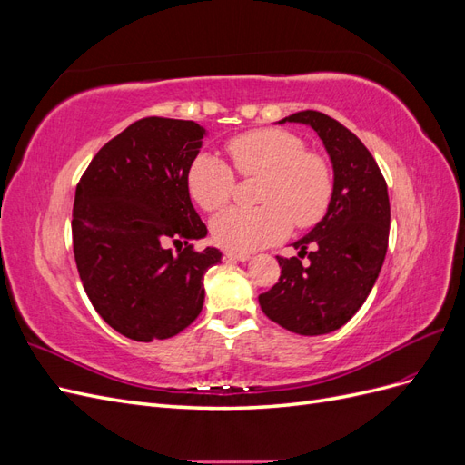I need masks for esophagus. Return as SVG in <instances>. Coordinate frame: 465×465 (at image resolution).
Listing matches in <instances>:
<instances>
[{"mask_svg": "<svg viewBox=\"0 0 465 465\" xmlns=\"http://www.w3.org/2000/svg\"><path fill=\"white\" fill-rule=\"evenodd\" d=\"M224 256L232 262H248L250 260V254H244V252H227Z\"/></svg>", "mask_w": 465, "mask_h": 465, "instance_id": "1", "label": "esophagus"}]
</instances>
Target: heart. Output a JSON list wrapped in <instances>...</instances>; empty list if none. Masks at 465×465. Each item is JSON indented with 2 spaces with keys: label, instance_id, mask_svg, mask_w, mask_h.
I'll use <instances>...</instances> for the list:
<instances>
[{
  "label": "heart",
  "instance_id": "1",
  "mask_svg": "<svg viewBox=\"0 0 465 465\" xmlns=\"http://www.w3.org/2000/svg\"><path fill=\"white\" fill-rule=\"evenodd\" d=\"M242 176H263L260 207H229L211 223L213 241L229 252H254L314 224L331 200V174L320 154L308 153L302 139L279 128L252 130L227 143ZM232 168L211 153H200L188 173L193 202L207 211L227 205L234 192Z\"/></svg>",
  "mask_w": 465,
  "mask_h": 465
}]
</instances>
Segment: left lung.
Segmentation results:
<instances>
[{
  "mask_svg": "<svg viewBox=\"0 0 465 465\" xmlns=\"http://www.w3.org/2000/svg\"><path fill=\"white\" fill-rule=\"evenodd\" d=\"M304 124L318 134L333 168L326 215L297 242L299 256L279 258L281 277L262 292L263 314L299 335L340 330L367 301L388 250L390 200L386 180L361 139L316 110L279 124ZM312 260L302 266L301 257Z\"/></svg>",
  "mask_w": 465,
  "mask_h": 465,
  "instance_id": "obj_1",
  "label": "left lung"
}]
</instances>
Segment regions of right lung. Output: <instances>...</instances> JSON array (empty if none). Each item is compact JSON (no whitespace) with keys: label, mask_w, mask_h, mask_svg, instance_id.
<instances>
[{"label":"right lung","mask_w":465,"mask_h":465,"mask_svg":"<svg viewBox=\"0 0 465 465\" xmlns=\"http://www.w3.org/2000/svg\"><path fill=\"white\" fill-rule=\"evenodd\" d=\"M205 135L192 120H137L94 154L77 184L72 234L81 283L108 326L134 341L188 328L202 312L203 275L223 258L213 246L190 244L207 234L188 190Z\"/></svg>","instance_id":"1"}]
</instances>
